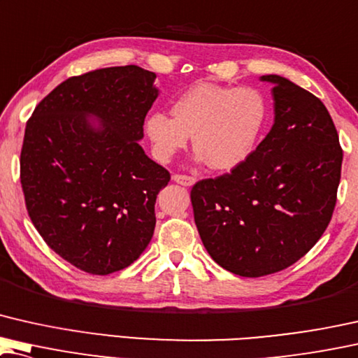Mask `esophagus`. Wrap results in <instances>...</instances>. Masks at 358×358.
I'll return each mask as SVG.
<instances>
[{"instance_id":"esophagus-1","label":"esophagus","mask_w":358,"mask_h":358,"mask_svg":"<svg viewBox=\"0 0 358 358\" xmlns=\"http://www.w3.org/2000/svg\"><path fill=\"white\" fill-rule=\"evenodd\" d=\"M173 180L176 184L184 185V187H192V185L195 184V178H192V176H185V174H174Z\"/></svg>"}]
</instances>
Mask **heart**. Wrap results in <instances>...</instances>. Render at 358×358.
Listing matches in <instances>:
<instances>
[{"label": "heart", "instance_id": "1", "mask_svg": "<svg viewBox=\"0 0 358 358\" xmlns=\"http://www.w3.org/2000/svg\"><path fill=\"white\" fill-rule=\"evenodd\" d=\"M171 116L153 113L145 131L158 158L168 159L187 145L189 136L199 162L229 171L245 162L266 119V101L252 87H224L201 82L176 98Z\"/></svg>", "mask_w": 358, "mask_h": 358}]
</instances>
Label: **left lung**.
Segmentation results:
<instances>
[{"instance_id":"left-lung-1","label":"left lung","mask_w":358,"mask_h":358,"mask_svg":"<svg viewBox=\"0 0 358 358\" xmlns=\"http://www.w3.org/2000/svg\"><path fill=\"white\" fill-rule=\"evenodd\" d=\"M260 80L273 85L271 131L229 174L200 180L190 192L206 252L243 278L281 271L318 242L343 166L338 131L320 98L286 77Z\"/></svg>"}]
</instances>
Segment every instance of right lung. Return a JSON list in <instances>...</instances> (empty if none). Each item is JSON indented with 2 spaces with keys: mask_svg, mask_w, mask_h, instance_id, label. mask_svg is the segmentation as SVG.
Here are the masks:
<instances>
[{
  "mask_svg": "<svg viewBox=\"0 0 358 358\" xmlns=\"http://www.w3.org/2000/svg\"><path fill=\"white\" fill-rule=\"evenodd\" d=\"M155 72L116 66L71 77L25 126L20 184L35 229L90 274L127 268L152 241L157 195L171 176L145 155Z\"/></svg>",
  "mask_w": 358,
  "mask_h": 358,
  "instance_id": "add662e5",
  "label": "right lung"
}]
</instances>
